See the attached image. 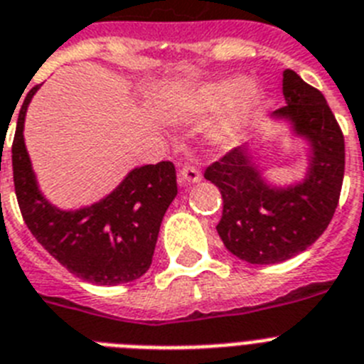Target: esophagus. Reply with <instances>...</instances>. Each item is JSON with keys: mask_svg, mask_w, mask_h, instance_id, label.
I'll return each instance as SVG.
<instances>
[{"mask_svg": "<svg viewBox=\"0 0 364 364\" xmlns=\"http://www.w3.org/2000/svg\"><path fill=\"white\" fill-rule=\"evenodd\" d=\"M200 180V171L195 165H184L180 169V182L182 184H195Z\"/></svg>", "mask_w": 364, "mask_h": 364, "instance_id": "1", "label": "esophagus"}]
</instances>
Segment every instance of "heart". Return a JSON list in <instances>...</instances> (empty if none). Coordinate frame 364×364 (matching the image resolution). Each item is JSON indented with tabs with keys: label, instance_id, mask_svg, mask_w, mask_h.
<instances>
[{
	"label": "heart",
	"instance_id": "heart-1",
	"mask_svg": "<svg viewBox=\"0 0 364 364\" xmlns=\"http://www.w3.org/2000/svg\"><path fill=\"white\" fill-rule=\"evenodd\" d=\"M249 89V81L245 77H230V80L212 83V85H204L200 89H191V91L178 92L173 96L171 106L180 111H189V113H210V111L223 109L236 102L240 96H243ZM262 102V92L258 89L249 91L247 98L243 100L242 106L230 115L218 122L212 130V141L218 146L230 149L236 146L242 141L245 134V126L249 122V117L253 113L255 107Z\"/></svg>",
	"mask_w": 364,
	"mask_h": 364
}]
</instances>
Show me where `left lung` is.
<instances>
[{
    "mask_svg": "<svg viewBox=\"0 0 364 364\" xmlns=\"http://www.w3.org/2000/svg\"><path fill=\"white\" fill-rule=\"evenodd\" d=\"M287 106L273 113L311 145L305 178L275 188L262 178L247 146L230 150L204 171L223 197L219 238L249 264H279L316 242L333 219L344 180V135L318 89L283 72Z\"/></svg>",
    "mask_w": 364,
    "mask_h": 364,
    "instance_id": "1",
    "label": "left lung"
}]
</instances>
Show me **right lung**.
Returning <instances> with one entry per match:
<instances>
[{
	"instance_id": "obj_1",
	"label": "right lung",
	"mask_w": 364,
	"mask_h": 364,
	"mask_svg": "<svg viewBox=\"0 0 364 364\" xmlns=\"http://www.w3.org/2000/svg\"><path fill=\"white\" fill-rule=\"evenodd\" d=\"M27 92L13 141V176L27 229L42 247L76 277L92 284L139 279L152 264L161 219L178 193L171 161L130 171L107 197L80 210H59L44 199L23 143Z\"/></svg>"
}]
</instances>
